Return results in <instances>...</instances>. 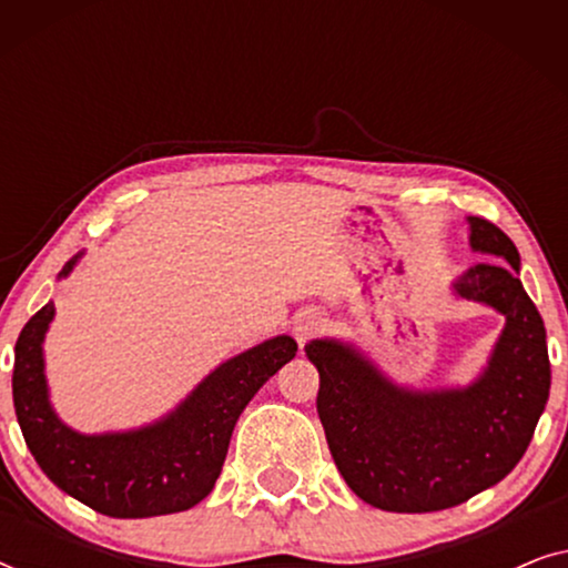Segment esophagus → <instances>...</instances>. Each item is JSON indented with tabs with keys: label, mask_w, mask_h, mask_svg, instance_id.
<instances>
[{
	"label": "esophagus",
	"mask_w": 568,
	"mask_h": 568,
	"mask_svg": "<svg viewBox=\"0 0 568 568\" xmlns=\"http://www.w3.org/2000/svg\"><path fill=\"white\" fill-rule=\"evenodd\" d=\"M321 331H323V317L321 315L307 313V315H302L297 323H294V336H297L300 344H307V341L317 336Z\"/></svg>",
	"instance_id": "34e87169"
}]
</instances>
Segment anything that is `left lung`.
<instances>
[{"mask_svg": "<svg viewBox=\"0 0 568 568\" xmlns=\"http://www.w3.org/2000/svg\"><path fill=\"white\" fill-rule=\"evenodd\" d=\"M478 263L453 284L463 300L507 317L476 383L408 390L333 338L305 352L321 372L317 416L348 488L385 511H439L511 473L530 445L550 390L546 325L519 282V253L494 222L468 216Z\"/></svg>", "mask_w": 568, "mask_h": 568, "instance_id": "8db88e82", "label": "left lung"}]
</instances>
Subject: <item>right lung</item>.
Instances as JSON below:
<instances>
[{"label": "right lung", "mask_w": 568, "mask_h": 568, "mask_svg": "<svg viewBox=\"0 0 568 568\" xmlns=\"http://www.w3.org/2000/svg\"><path fill=\"white\" fill-rule=\"evenodd\" d=\"M80 255L59 276L74 268ZM53 302L38 310L14 344L12 398L22 437L61 491L108 517L173 515L206 499L220 478L240 414L297 354L276 336L220 364L165 418L134 432L80 434L53 414L43 375V336Z\"/></svg>", "instance_id": "right-lung-1"}]
</instances>
